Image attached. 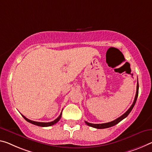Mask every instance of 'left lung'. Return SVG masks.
I'll use <instances>...</instances> for the list:
<instances>
[{"label":"left lung","mask_w":152,"mask_h":152,"mask_svg":"<svg viewBox=\"0 0 152 152\" xmlns=\"http://www.w3.org/2000/svg\"><path fill=\"white\" fill-rule=\"evenodd\" d=\"M138 94H139V84H138V80H137V91H136V95H135V97H134V102L132 103V104L131 107H130L129 109L126 111V112L124 113L123 115H122L121 116L118 118L117 119H115L114 120H113L112 122H107V123H103V124H92V123H89V122L85 121V123L88 125L89 126H91V127H93V128H95V129H106V128H109V127L111 126H114V125L117 124L118 123H119L120 121H122V120L124 119L125 118L127 117V115H128L130 112H131V110H132V108L134 106V105H135V103L137 102V97H138Z\"/></svg>","instance_id":"left-lung-1"}]
</instances>
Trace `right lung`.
<instances>
[{
	"label": "right lung",
	"instance_id": "add662e5",
	"mask_svg": "<svg viewBox=\"0 0 152 152\" xmlns=\"http://www.w3.org/2000/svg\"><path fill=\"white\" fill-rule=\"evenodd\" d=\"M61 114H62V112L61 114H60V115H59L58 118H57L56 119H55V120H53V121L52 122H35V121H32V120H30L28 119L27 118H26L25 116H24L23 115H22V116L23 117V118L25 119L26 121L30 122V123L32 124H34V125H37V126H42V127H45V126H52V125H53L55 124H56L57 122L59 121V120H60V118H61Z\"/></svg>",
	"mask_w": 152,
	"mask_h": 152
}]
</instances>
